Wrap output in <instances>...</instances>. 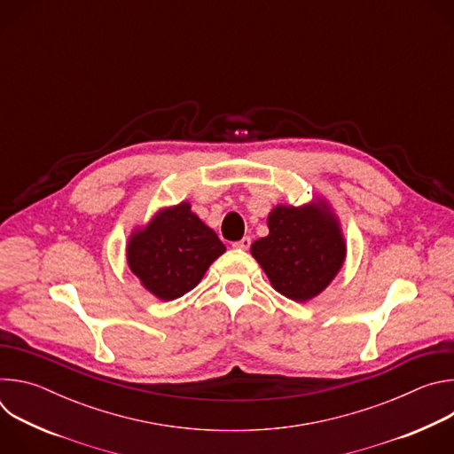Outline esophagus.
Returning <instances> with one entry per match:
<instances>
[{
    "label": "esophagus",
    "instance_id": "1",
    "mask_svg": "<svg viewBox=\"0 0 454 454\" xmlns=\"http://www.w3.org/2000/svg\"><path fill=\"white\" fill-rule=\"evenodd\" d=\"M235 249H247L249 246H251V239L249 237H242L240 240H237V242H233L231 244Z\"/></svg>",
    "mask_w": 454,
    "mask_h": 454
}]
</instances>
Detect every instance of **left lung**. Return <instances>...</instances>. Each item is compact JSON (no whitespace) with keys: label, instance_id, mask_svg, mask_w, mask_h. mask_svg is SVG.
Segmentation results:
<instances>
[{"label":"left lung","instance_id":"left-lung-1","mask_svg":"<svg viewBox=\"0 0 454 454\" xmlns=\"http://www.w3.org/2000/svg\"><path fill=\"white\" fill-rule=\"evenodd\" d=\"M268 237L251 244V254L273 289L294 301H309L327 289L347 256L331 205L325 200L303 207L278 205L268 215Z\"/></svg>","mask_w":454,"mask_h":454}]
</instances>
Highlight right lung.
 <instances>
[{"label":"right lung","mask_w":454,"mask_h":454,"mask_svg":"<svg viewBox=\"0 0 454 454\" xmlns=\"http://www.w3.org/2000/svg\"><path fill=\"white\" fill-rule=\"evenodd\" d=\"M226 251L190 203L161 208L147 226L131 233L125 247L127 264L140 284L163 301L196 287L215 258Z\"/></svg>","instance_id":"add662e5"}]
</instances>
